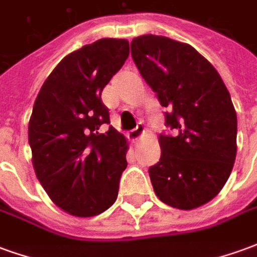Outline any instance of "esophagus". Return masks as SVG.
I'll return each instance as SVG.
<instances>
[{
  "label": "esophagus",
  "instance_id": "1",
  "mask_svg": "<svg viewBox=\"0 0 257 257\" xmlns=\"http://www.w3.org/2000/svg\"><path fill=\"white\" fill-rule=\"evenodd\" d=\"M142 135H143V126H142V125H138L136 128L132 129V131L129 132L128 138L132 140V142H138V140L142 138Z\"/></svg>",
  "mask_w": 257,
  "mask_h": 257
}]
</instances>
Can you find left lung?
I'll list each match as a JSON object with an SVG mask.
<instances>
[{
	"label": "left lung",
	"instance_id": "8db88e82",
	"mask_svg": "<svg viewBox=\"0 0 257 257\" xmlns=\"http://www.w3.org/2000/svg\"><path fill=\"white\" fill-rule=\"evenodd\" d=\"M131 55L157 93L172 135H160L161 158L149 169L157 197L194 209L219 194L237 154V114L216 68L189 44L140 36Z\"/></svg>",
	"mask_w": 257,
	"mask_h": 257
}]
</instances>
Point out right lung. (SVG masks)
Wrapping results in <instances>:
<instances>
[{
  "label": "right lung",
  "mask_w": 257,
  "mask_h": 257,
  "mask_svg": "<svg viewBox=\"0 0 257 257\" xmlns=\"http://www.w3.org/2000/svg\"><path fill=\"white\" fill-rule=\"evenodd\" d=\"M129 56V42L101 38L74 51L38 92L29 143L40 183L59 208L96 216L117 199L128 145L110 125L101 90Z\"/></svg>",
  "instance_id": "obj_1"
}]
</instances>
